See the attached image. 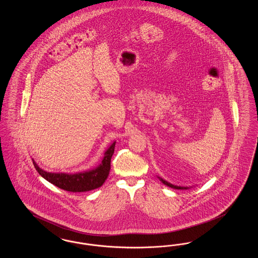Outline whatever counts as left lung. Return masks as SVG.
Listing matches in <instances>:
<instances>
[{
  "instance_id": "obj_1",
  "label": "left lung",
  "mask_w": 258,
  "mask_h": 258,
  "mask_svg": "<svg viewBox=\"0 0 258 258\" xmlns=\"http://www.w3.org/2000/svg\"><path fill=\"white\" fill-rule=\"evenodd\" d=\"M158 178L160 179V181L162 182V184H164L165 185H167V186H170L172 188H175V189H187L188 188V186H181V185H175V184H170L169 182L163 180L162 178H160L159 176H158Z\"/></svg>"
}]
</instances>
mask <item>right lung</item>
<instances>
[{"label": "right lung", "mask_w": 258, "mask_h": 258, "mask_svg": "<svg viewBox=\"0 0 258 258\" xmlns=\"http://www.w3.org/2000/svg\"><path fill=\"white\" fill-rule=\"evenodd\" d=\"M115 143L116 142H113L110 147L106 150V152L104 153V157L98 167L90 171L80 172L75 174L54 173L43 170L37 165V162L34 160L33 163L39 175H41L51 184H55L61 189L72 192L89 191L101 186L107 179L110 171L111 158L114 154Z\"/></svg>", "instance_id": "1"}]
</instances>
